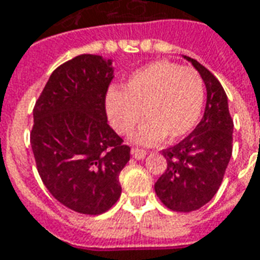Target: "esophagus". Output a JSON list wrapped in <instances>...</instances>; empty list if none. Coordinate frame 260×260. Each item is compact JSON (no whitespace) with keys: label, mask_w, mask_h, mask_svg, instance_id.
Segmentation results:
<instances>
[{"label":"esophagus","mask_w":260,"mask_h":260,"mask_svg":"<svg viewBox=\"0 0 260 260\" xmlns=\"http://www.w3.org/2000/svg\"><path fill=\"white\" fill-rule=\"evenodd\" d=\"M132 156L136 158V160H142V158L146 157V152L143 149H138V147H134L132 149Z\"/></svg>","instance_id":"1"}]
</instances>
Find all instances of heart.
<instances>
[{
  "instance_id": "b5f03b06",
  "label": "heart",
  "mask_w": 260,
  "mask_h": 260,
  "mask_svg": "<svg viewBox=\"0 0 260 260\" xmlns=\"http://www.w3.org/2000/svg\"><path fill=\"white\" fill-rule=\"evenodd\" d=\"M205 97V86L195 69L169 61H157L131 76L122 90L107 94L106 107L114 131L126 135L141 122L146 124L135 134V141L153 145L164 135L180 139L195 126Z\"/></svg>"
}]
</instances>
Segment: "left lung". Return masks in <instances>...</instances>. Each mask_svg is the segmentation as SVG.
I'll use <instances>...</instances> for the list:
<instances>
[{
  "label": "left lung",
  "instance_id": "8db88e82",
  "mask_svg": "<svg viewBox=\"0 0 260 260\" xmlns=\"http://www.w3.org/2000/svg\"><path fill=\"white\" fill-rule=\"evenodd\" d=\"M185 58L206 85V108L201 122L185 139L161 150L167 169L154 184L164 206L180 213L198 210L216 195L231 158L234 128L221 83L196 59Z\"/></svg>",
  "mask_w": 260,
  "mask_h": 260
}]
</instances>
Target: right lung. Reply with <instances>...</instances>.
I'll use <instances>...</instances> for the list:
<instances>
[{"mask_svg": "<svg viewBox=\"0 0 260 260\" xmlns=\"http://www.w3.org/2000/svg\"><path fill=\"white\" fill-rule=\"evenodd\" d=\"M110 59L80 54L50 76L33 108L30 145L48 192L74 212L97 216L121 196L131 147L107 124Z\"/></svg>", "mask_w": 260, "mask_h": 260, "instance_id": "obj_1", "label": "right lung"}]
</instances>
